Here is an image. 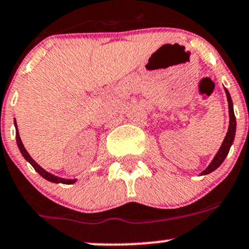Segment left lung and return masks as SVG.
I'll list each match as a JSON object with an SVG mask.
<instances>
[{
    "label": "left lung",
    "instance_id": "8db88e82",
    "mask_svg": "<svg viewBox=\"0 0 249 249\" xmlns=\"http://www.w3.org/2000/svg\"><path fill=\"white\" fill-rule=\"evenodd\" d=\"M227 95V100H228V108H229V127H228V132H227L226 138H224L223 142L218 149V152L216 153V156L213 157V161L210 162L209 166L205 168L200 176L204 175H209L210 172L215 171L222 162L224 161L226 157L228 156L229 149H231V146L232 145V141H234V136H235V130H236V120H235V115H234V109H232V101L231 95H229L228 90L224 89Z\"/></svg>",
    "mask_w": 249,
    "mask_h": 249
}]
</instances>
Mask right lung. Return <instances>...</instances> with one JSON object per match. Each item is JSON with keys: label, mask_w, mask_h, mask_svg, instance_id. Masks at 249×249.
Returning a JSON list of instances; mask_svg holds the SVG:
<instances>
[{"label": "right lung", "mask_w": 249, "mask_h": 249, "mask_svg": "<svg viewBox=\"0 0 249 249\" xmlns=\"http://www.w3.org/2000/svg\"><path fill=\"white\" fill-rule=\"evenodd\" d=\"M15 122V128H17V142H18V149H20L21 154H22L23 158H25L26 160L29 162V164L32 165V166L34 167V170L36 171V172L39 173L41 177H44L45 179H47V180L52 181V183H63V184H73L74 181H76V179H65V178H60V177H57V176L52 175V173L47 172V171H45L44 168H42L40 165L36 164V161H34L33 159H32V157L29 156L28 152L26 151L25 146H23L22 141H21V138L20 135H18V125H17V121Z\"/></svg>", "instance_id": "1"}]
</instances>
